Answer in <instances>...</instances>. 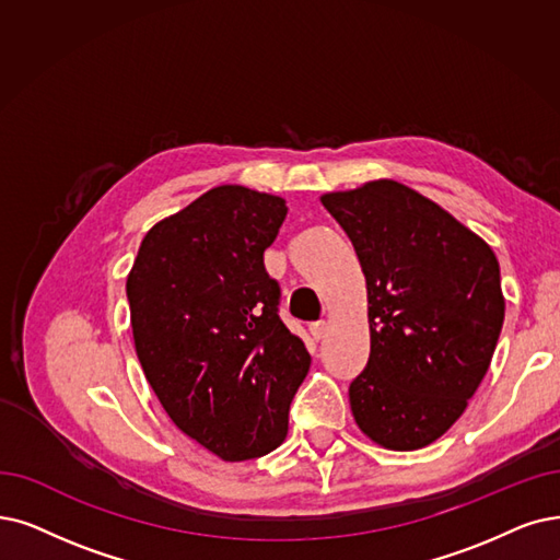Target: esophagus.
I'll list each match as a JSON object with an SVG mask.
<instances>
[{"instance_id": "34e87169", "label": "esophagus", "mask_w": 560, "mask_h": 560, "mask_svg": "<svg viewBox=\"0 0 560 560\" xmlns=\"http://www.w3.org/2000/svg\"><path fill=\"white\" fill-rule=\"evenodd\" d=\"M310 335H312V340H322L324 335H326V324L324 322H315V324H310Z\"/></svg>"}]
</instances>
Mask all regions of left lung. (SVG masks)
<instances>
[{"label": "left lung", "mask_w": 560, "mask_h": 560, "mask_svg": "<svg viewBox=\"0 0 560 560\" xmlns=\"http://www.w3.org/2000/svg\"><path fill=\"white\" fill-rule=\"evenodd\" d=\"M368 284L370 358L349 386L361 428L418 451L453 428L489 370L505 317L489 245L432 199L390 178L326 192Z\"/></svg>", "instance_id": "left-lung-1"}]
</instances>
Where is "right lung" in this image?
<instances>
[{
	"label": "right lung",
	"mask_w": 560,
	"mask_h": 560,
	"mask_svg": "<svg viewBox=\"0 0 560 560\" xmlns=\"http://www.w3.org/2000/svg\"><path fill=\"white\" fill-rule=\"evenodd\" d=\"M284 215L282 197L211 188L155 222L126 280L147 382L176 428L225 462L278 448L310 370L264 268Z\"/></svg>",
	"instance_id": "right-lung-1"
}]
</instances>
